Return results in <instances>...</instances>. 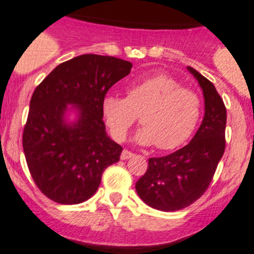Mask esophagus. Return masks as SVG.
<instances>
[{
    "mask_svg": "<svg viewBox=\"0 0 254 254\" xmlns=\"http://www.w3.org/2000/svg\"><path fill=\"white\" fill-rule=\"evenodd\" d=\"M132 155H134V153H131L130 150H127V149H124L122 153V159H129V158H131Z\"/></svg>",
    "mask_w": 254,
    "mask_h": 254,
    "instance_id": "esophagus-1",
    "label": "esophagus"
}]
</instances>
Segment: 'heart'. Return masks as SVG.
<instances>
[{"label":"heart","mask_w":254,"mask_h":254,"mask_svg":"<svg viewBox=\"0 0 254 254\" xmlns=\"http://www.w3.org/2000/svg\"><path fill=\"white\" fill-rule=\"evenodd\" d=\"M102 116L111 135L123 140L140 119L139 143L155 144L162 150L180 147L195 130L201 114V100L193 90L182 87L173 77L157 74L132 82L127 97L106 95Z\"/></svg>","instance_id":"b5f03b06"}]
</instances>
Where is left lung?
Wrapping results in <instances>:
<instances>
[{"label":"left lung","mask_w":254,"mask_h":254,"mask_svg":"<svg viewBox=\"0 0 254 254\" xmlns=\"http://www.w3.org/2000/svg\"><path fill=\"white\" fill-rule=\"evenodd\" d=\"M200 83L205 116L193 139L181 149L148 161L147 172L136 182L141 200L161 211H176L193 204L209 189L225 150L227 109L215 86L189 67Z\"/></svg>","instance_id":"1"}]
</instances>
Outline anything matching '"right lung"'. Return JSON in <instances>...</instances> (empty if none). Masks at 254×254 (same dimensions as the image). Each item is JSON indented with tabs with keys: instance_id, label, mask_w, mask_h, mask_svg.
<instances>
[{
	"instance_id": "right-lung-1",
	"label": "right lung",
	"mask_w": 254,
	"mask_h": 254,
	"mask_svg": "<svg viewBox=\"0 0 254 254\" xmlns=\"http://www.w3.org/2000/svg\"><path fill=\"white\" fill-rule=\"evenodd\" d=\"M131 67L115 57L83 54L61 63L34 91L22 148L34 182L54 202L88 200L104 171L120 159L123 147L106 135L101 102ZM67 103L81 109L72 127L63 119Z\"/></svg>"
}]
</instances>
